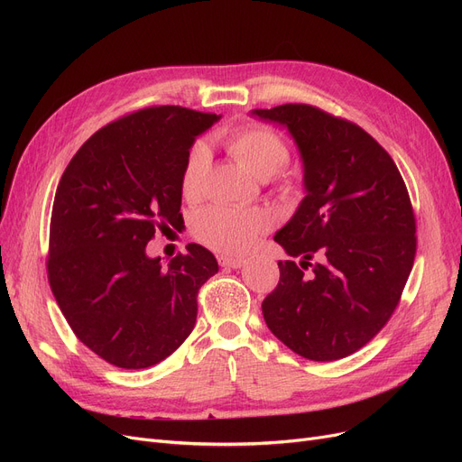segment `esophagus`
<instances>
[{
	"instance_id": "34e87169",
	"label": "esophagus",
	"mask_w": 462,
	"mask_h": 462,
	"mask_svg": "<svg viewBox=\"0 0 462 462\" xmlns=\"http://www.w3.org/2000/svg\"><path fill=\"white\" fill-rule=\"evenodd\" d=\"M218 263L223 265V268H230V270H239L245 265L244 258H230V256H218Z\"/></svg>"
}]
</instances>
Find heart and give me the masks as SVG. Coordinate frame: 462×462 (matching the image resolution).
I'll return each instance as SVG.
<instances>
[{
    "label": "heart",
    "mask_w": 462,
    "mask_h": 462,
    "mask_svg": "<svg viewBox=\"0 0 462 462\" xmlns=\"http://www.w3.org/2000/svg\"><path fill=\"white\" fill-rule=\"evenodd\" d=\"M234 159L256 180H270L288 162L290 150L286 142L265 127H244L226 138ZM209 168V152L206 143H197L189 152L181 174V192L185 199H197ZM272 215L260 208L209 206L197 213L192 232L199 241L217 253L245 254L262 232L272 226Z\"/></svg>",
    "instance_id": "1"
}]
</instances>
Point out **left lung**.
I'll list each match as a JSON object with an SVG mask.
<instances>
[{"label": "left lung", "instance_id": "obj_1", "mask_svg": "<svg viewBox=\"0 0 462 462\" xmlns=\"http://www.w3.org/2000/svg\"><path fill=\"white\" fill-rule=\"evenodd\" d=\"M284 127L303 168L305 197L275 241L296 262L263 300L270 331L312 361L365 346L393 314L414 265L416 221L406 185L382 145L350 121L309 105L251 110ZM319 257L313 275L302 272Z\"/></svg>", "mask_w": 462, "mask_h": 462}]
</instances>
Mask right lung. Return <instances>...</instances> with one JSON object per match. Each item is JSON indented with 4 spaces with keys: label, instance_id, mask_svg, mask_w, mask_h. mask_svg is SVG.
Listing matches in <instances>:
<instances>
[{
    "label": "right lung",
    "instance_id": "add662e5",
    "mask_svg": "<svg viewBox=\"0 0 462 462\" xmlns=\"http://www.w3.org/2000/svg\"><path fill=\"white\" fill-rule=\"evenodd\" d=\"M221 117L181 106L134 112L86 140L60 180L48 281L70 329L116 367L155 365L197 324L215 256L189 244L164 268L145 245L181 218L190 145Z\"/></svg>",
    "mask_w": 462,
    "mask_h": 462
}]
</instances>
